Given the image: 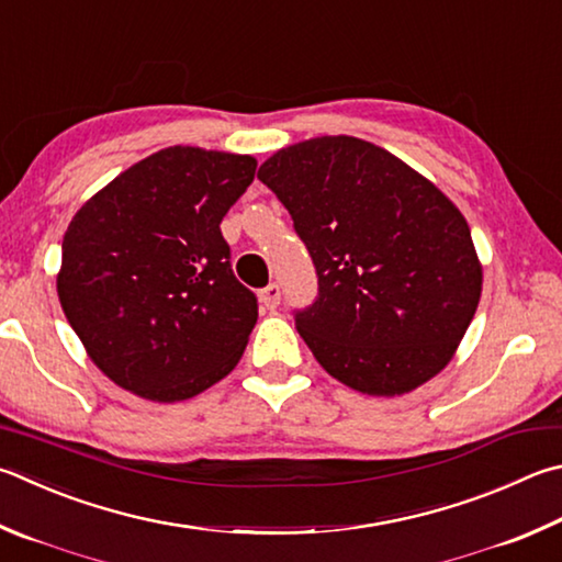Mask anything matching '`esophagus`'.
Segmentation results:
<instances>
[{"instance_id": "1", "label": "esophagus", "mask_w": 562, "mask_h": 562, "mask_svg": "<svg viewBox=\"0 0 562 562\" xmlns=\"http://www.w3.org/2000/svg\"><path fill=\"white\" fill-rule=\"evenodd\" d=\"M258 297H260V304H262L265 310H274V307H278V304H280V297H282L280 284H278V282H270L268 288L258 292Z\"/></svg>"}]
</instances>
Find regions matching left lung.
Here are the masks:
<instances>
[{"instance_id": "obj_1", "label": "left lung", "mask_w": 562, "mask_h": 562, "mask_svg": "<svg viewBox=\"0 0 562 562\" xmlns=\"http://www.w3.org/2000/svg\"><path fill=\"white\" fill-rule=\"evenodd\" d=\"M258 179L312 255L319 297L294 324L322 369L385 397L440 373L482 297L462 211L403 159L349 135L274 151Z\"/></svg>"}]
</instances>
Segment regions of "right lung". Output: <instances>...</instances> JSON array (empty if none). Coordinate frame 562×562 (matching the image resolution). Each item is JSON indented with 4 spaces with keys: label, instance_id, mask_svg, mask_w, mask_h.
<instances>
[{
    "label": "right lung",
    "instance_id": "add662e5",
    "mask_svg": "<svg viewBox=\"0 0 562 562\" xmlns=\"http://www.w3.org/2000/svg\"><path fill=\"white\" fill-rule=\"evenodd\" d=\"M250 155L167 147L78 209L56 278L68 324L112 383L177 403L228 375L258 322L221 221L255 179Z\"/></svg>",
    "mask_w": 562,
    "mask_h": 562
}]
</instances>
